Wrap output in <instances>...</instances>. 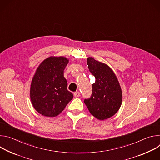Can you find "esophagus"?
Listing matches in <instances>:
<instances>
[{
  "label": "esophagus",
  "instance_id": "obj_1",
  "mask_svg": "<svg viewBox=\"0 0 160 160\" xmlns=\"http://www.w3.org/2000/svg\"><path fill=\"white\" fill-rule=\"evenodd\" d=\"M80 96V92H75L74 93V96L75 97V98H78V97H79Z\"/></svg>",
  "mask_w": 160,
  "mask_h": 160
}]
</instances>
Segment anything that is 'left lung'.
I'll use <instances>...</instances> for the list:
<instances>
[{
    "instance_id": "left-lung-1",
    "label": "left lung",
    "mask_w": 160,
    "mask_h": 160,
    "mask_svg": "<svg viewBox=\"0 0 160 160\" xmlns=\"http://www.w3.org/2000/svg\"><path fill=\"white\" fill-rule=\"evenodd\" d=\"M90 72L96 78L92 93L84 102L88 111L96 118L103 120L115 115L122 102V91L117 76L107 64L88 58Z\"/></svg>"
}]
</instances>
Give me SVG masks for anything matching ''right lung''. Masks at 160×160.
Here are the masks:
<instances>
[{
	"label": "right lung",
	"instance_id": "1",
	"mask_svg": "<svg viewBox=\"0 0 160 160\" xmlns=\"http://www.w3.org/2000/svg\"><path fill=\"white\" fill-rule=\"evenodd\" d=\"M68 62L66 58L51 56L42 62L36 70L30 87V99L33 108L43 116H58L73 98L64 77Z\"/></svg>",
	"mask_w": 160,
	"mask_h": 160
}]
</instances>
